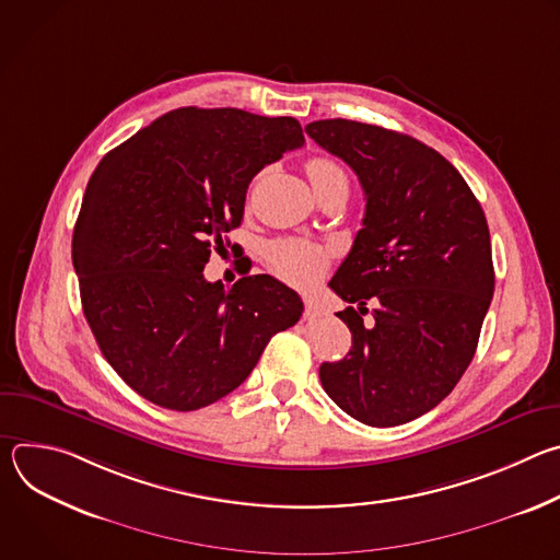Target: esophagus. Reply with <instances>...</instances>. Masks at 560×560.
I'll return each mask as SVG.
<instances>
[{
	"mask_svg": "<svg viewBox=\"0 0 560 560\" xmlns=\"http://www.w3.org/2000/svg\"><path fill=\"white\" fill-rule=\"evenodd\" d=\"M303 314H305V318H316V316H322V307H318L312 299H305L303 301Z\"/></svg>",
	"mask_w": 560,
	"mask_h": 560,
	"instance_id": "esophagus-1",
	"label": "esophagus"
}]
</instances>
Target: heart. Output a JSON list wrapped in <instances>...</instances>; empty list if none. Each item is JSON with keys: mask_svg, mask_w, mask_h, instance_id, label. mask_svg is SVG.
Listing matches in <instances>:
<instances>
[{"mask_svg": "<svg viewBox=\"0 0 560 560\" xmlns=\"http://www.w3.org/2000/svg\"><path fill=\"white\" fill-rule=\"evenodd\" d=\"M307 175L314 190H322L332 184H346V171L326 156H314L307 162ZM268 264L272 272L299 288L312 285L324 277L330 266V250L322 244L305 242V238H279L268 246Z\"/></svg>", "mask_w": 560, "mask_h": 560, "instance_id": "obj_1", "label": "heart"}]
</instances>
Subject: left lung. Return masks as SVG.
<instances>
[{"instance_id": "left-lung-1", "label": "left lung", "mask_w": 560, "mask_h": 560, "mask_svg": "<svg viewBox=\"0 0 560 560\" xmlns=\"http://www.w3.org/2000/svg\"><path fill=\"white\" fill-rule=\"evenodd\" d=\"M305 132L357 173L363 228L330 288L354 307L346 359L318 368L352 419L401 425L436 408L467 370L494 294L486 212L460 173L410 135L350 119ZM377 307L362 324L366 303Z\"/></svg>"}]
</instances>
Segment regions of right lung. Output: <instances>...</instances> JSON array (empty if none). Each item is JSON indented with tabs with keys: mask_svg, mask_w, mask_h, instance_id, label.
Segmentation results:
<instances>
[{
	"mask_svg": "<svg viewBox=\"0 0 560 560\" xmlns=\"http://www.w3.org/2000/svg\"><path fill=\"white\" fill-rule=\"evenodd\" d=\"M305 143L294 117L177 108L110 150L72 234L86 322L113 370L150 404L206 408L242 385L303 312L270 275L232 288L203 268L242 225L253 177Z\"/></svg>",
	"mask_w": 560,
	"mask_h": 560,
	"instance_id": "add662e5",
	"label": "right lung"
}]
</instances>
